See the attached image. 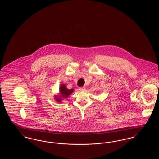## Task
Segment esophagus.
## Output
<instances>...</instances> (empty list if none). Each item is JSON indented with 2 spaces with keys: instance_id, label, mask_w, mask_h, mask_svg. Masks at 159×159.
Listing matches in <instances>:
<instances>
[{
  "instance_id": "obj_1",
  "label": "esophagus",
  "mask_w": 159,
  "mask_h": 159,
  "mask_svg": "<svg viewBox=\"0 0 159 159\" xmlns=\"http://www.w3.org/2000/svg\"><path fill=\"white\" fill-rule=\"evenodd\" d=\"M79 90L80 91H84L86 90V88L84 87V86H83V87H80L79 88Z\"/></svg>"
}]
</instances>
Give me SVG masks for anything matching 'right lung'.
<instances>
[{"instance_id": "right-lung-1", "label": "right lung", "mask_w": 159, "mask_h": 159, "mask_svg": "<svg viewBox=\"0 0 159 159\" xmlns=\"http://www.w3.org/2000/svg\"><path fill=\"white\" fill-rule=\"evenodd\" d=\"M74 91L73 89H68L66 87V86L64 84H61L60 87V95H55V99L58 102H60L62 99H66L68 98L69 95H70Z\"/></svg>"}]
</instances>
